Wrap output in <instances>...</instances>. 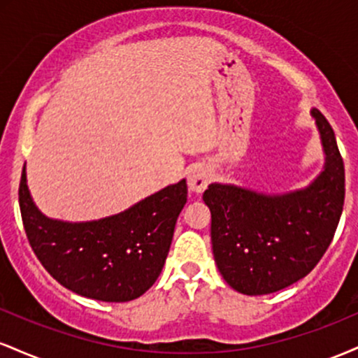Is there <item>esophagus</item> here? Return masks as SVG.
<instances>
[{
    "label": "esophagus",
    "mask_w": 358,
    "mask_h": 358,
    "mask_svg": "<svg viewBox=\"0 0 358 358\" xmlns=\"http://www.w3.org/2000/svg\"><path fill=\"white\" fill-rule=\"evenodd\" d=\"M212 180V171L208 170V166H195L192 170L190 176H188V188L195 193H202L207 185L210 183Z\"/></svg>",
    "instance_id": "34e87169"
}]
</instances>
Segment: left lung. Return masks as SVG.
<instances>
[{
  "label": "left lung",
  "instance_id": "8db88e82",
  "mask_svg": "<svg viewBox=\"0 0 358 358\" xmlns=\"http://www.w3.org/2000/svg\"><path fill=\"white\" fill-rule=\"evenodd\" d=\"M324 151L323 171L301 190L266 195L212 183V250L229 286L242 294L276 293L305 278L327 252L343 210L345 168L330 122L311 110Z\"/></svg>",
  "mask_w": 358,
  "mask_h": 358
}]
</instances>
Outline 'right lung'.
<instances>
[{
    "mask_svg": "<svg viewBox=\"0 0 358 358\" xmlns=\"http://www.w3.org/2000/svg\"><path fill=\"white\" fill-rule=\"evenodd\" d=\"M20 210L28 242L53 279L80 296L124 303L145 294L165 266L187 182L168 185L127 210L90 222L50 219L36 208L23 168Z\"/></svg>",
    "mask_w": 358,
    "mask_h": 358,
    "instance_id": "add662e5",
    "label": "right lung"
}]
</instances>
